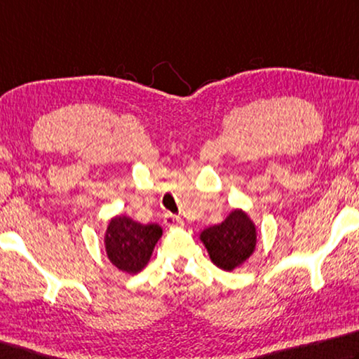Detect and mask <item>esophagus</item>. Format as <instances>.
<instances>
[{"label": "esophagus", "mask_w": 359, "mask_h": 359, "mask_svg": "<svg viewBox=\"0 0 359 359\" xmlns=\"http://www.w3.org/2000/svg\"><path fill=\"white\" fill-rule=\"evenodd\" d=\"M165 223H166V226H182L184 224V221H182V218L180 217H175V215H172V213H166L165 215Z\"/></svg>", "instance_id": "34e87169"}]
</instances>
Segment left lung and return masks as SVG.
<instances>
[{"mask_svg": "<svg viewBox=\"0 0 359 359\" xmlns=\"http://www.w3.org/2000/svg\"><path fill=\"white\" fill-rule=\"evenodd\" d=\"M201 242L205 245L215 265L221 270L232 271L246 262L256 250V226L243 210L236 208L223 223L202 231Z\"/></svg>", "mask_w": 359, "mask_h": 359, "instance_id": "obj_1", "label": "left lung"}]
</instances>
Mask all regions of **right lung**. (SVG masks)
<instances>
[{"instance_id":"right-lung-1","label":"right lung","mask_w":359,"mask_h":359,"mask_svg":"<svg viewBox=\"0 0 359 359\" xmlns=\"http://www.w3.org/2000/svg\"><path fill=\"white\" fill-rule=\"evenodd\" d=\"M163 233L158 224H141L130 217H114L105 233L107 256L116 269L136 275L147 265Z\"/></svg>"}]
</instances>
